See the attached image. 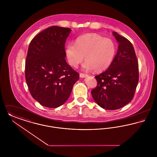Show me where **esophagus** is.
<instances>
[{
    "instance_id": "esophagus-1",
    "label": "esophagus",
    "mask_w": 157,
    "mask_h": 157,
    "mask_svg": "<svg viewBox=\"0 0 157 157\" xmlns=\"http://www.w3.org/2000/svg\"><path fill=\"white\" fill-rule=\"evenodd\" d=\"M79 76L81 78H85L86 76H87L88 75L87 74H83V73H80L79 74Z\"/></svg>"
}]
</instances>
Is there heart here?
Instances as JSON below:
<instances>
[{
	"label": "heart",
	"mask_w": 157,
	"mask_h": 157,
	"mask_svg": "<svg viewBox=\"0 0 157 157\" xmlns=\"http://www.w3.org/2000/svg\"><path fill=\"white\" fill-rule=\"evenodd\" d=\"M65 53L69 63L76 67L86 60L83 67L101 72L109 67L116 53V46L111 39L97 33H87L78 37L75 45H67Z\"/></svg>",
	"instance_id": "heart-1"
}]
</instances>
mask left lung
Returning <instances> with one entry per match:
<instances>
[{"mask_svg":"<svg viewBox=\"0 0 157 157\" xmlns=\"http://www.w3.org/2000/svg\"><path fill=\"white\" fill-rule=\"evenodd\" d=\"M118 42V49L112 63L95 77L97 87L91 90L94 101L107 110L120 109L134 97L139 80L138 62L134 48L127 38L112 33Z\"/></svg>","mask_w":157,"mask_h":157,"instance_id":"1","label":"left lung"}]
</instances>
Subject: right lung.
Listing matches in <instances>:
<instances>
[{
  "instance_id": "1",
  "label": "right lung",
  "mask_w": 157,
  "mask_h": 157,
  "mask_svg": "<svg viewBox=\"0 0 157 157\" xmlns=\"http://www.w3.org/2000/svg\"><path fill=\"white\" fill-rule=\"evenodd\" d=\"M71 29L53 26L31 40L25 79L31 95L42 106L55 108L69 97L79 74L65 60V44Z\"/></svg>"
}]
</instances>
